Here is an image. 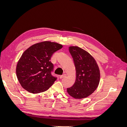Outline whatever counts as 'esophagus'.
I'll list each match as a JSON object with an SVG mask.
<instances>
[{"label":"esophagus","instance_id":"1","mask_svg":"<svg viewBox=\"0 0 127 127\" xmlns=\"http://www.w3.org/2000/svg\"><path fill=\"white\" fill-rule=\"evenodd\" d=\"M66 74H64L62 75L61 76H60V78H63L65 77H66Z\"/></svg>","mask_w":127,"mask_h":127}]
</instances>
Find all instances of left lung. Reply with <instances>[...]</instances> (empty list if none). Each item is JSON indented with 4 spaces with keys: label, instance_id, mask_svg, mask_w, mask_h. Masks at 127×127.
<instances>
[{
    "label": "left lung",
    "instance_id": "1",
    "mask_svg": "<svg viewBox=\"0 0 127 127\" xmlns=\"http://www.w3.org/2000/svg\"><path fill=\"white\" fill-rule=\"evenodd\" d=\"M76 70V79L67 92L77 99L85 98L96 89L100 79V73L95 60L90 53L78 47H70Z\"/></svg>",
    "mask_w": 127,
    "mask_h": 127
}]
</instances>
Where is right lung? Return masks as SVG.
<instances>
[{"label": "right lung", "mask_w": 127, "mask_h": 127, "mask_svg": "<svg viewBox=\"0 0 127 127\" xmlns=\"http://www.w3.org/2000/svg\"><path fill=\"white\" fill-rule=\"evenodd\" d=\"M63 48L55 42L45 41L34 44L23 53L16 67L18 81L25 90L39 93L48 90L57 79L51 72L53 53Z\"/></svg>", "instance_id": "add662e5"}]
</instances>
